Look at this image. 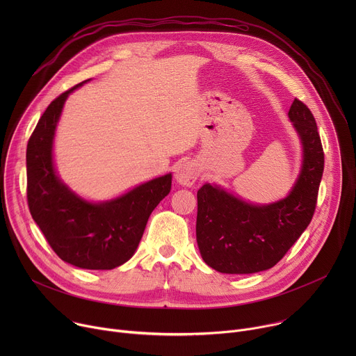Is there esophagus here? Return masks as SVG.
I'll return each mask as SVG.
<instances>
[{
    "label": "esophagus",
    "mask_w": 356,
    "mask_h": 356,
    "mask_svg": "<svg viewBox=\"0 0 356 356\" xmlns=\"http://www.w3.org/2000/svg\"><path fill=\"white\" fill-rule=\"evenodd\" d=\"M201 172V168L197 162L194 161H186L181 162L177 168H176V173H175V179L179 184L181 186H193L195 183V180L198 179Z\"/></svg>",
    "instance_id": "obj_1"
}]
</instances>
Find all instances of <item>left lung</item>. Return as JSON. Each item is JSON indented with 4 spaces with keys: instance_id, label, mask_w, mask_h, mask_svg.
<instances>
[{
    "instance_id": "obj_1",
    "label": "left lung",
    "mask_w": 356,
    "mask_h": 356,
    "mask_svg": "<svg viewBox=\"0 0 356 356\" xmlns=\"http://www.w3.org/2000/svg\"><path fill=\"white\" fill-rule=\"evenodd\" d=\"M289 120L301 140L302 162L284 198L252 204L210 183L197 191V245L202 261L217 272L249 275L273 268L314 216L324 170L321 139L312 111L297 98Z\"/></svg>"
}]
</instances>
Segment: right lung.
I'll list each match as a JSON object with an SVG mask.
<instances>
[{
  "mask_svg": "<svg viewBox=\"0 0 356 356\" xmlns=\"http://www.w3.org/2000/svg\"><path fill=\"white\" fill-rule=\"evenodd\" d=\"M84 83L49 104L28 140V206L62 261L81 269L110 270L132 258L149 216L170 193L172 173L101 202L81 198L59 179L54 163L56 127L69 94Z\"/></svg>",
  "mask_w": 356,
  "mask_h": 356,
  "instance_id": "1",
  "label": "right lung"
}]
</instances>
